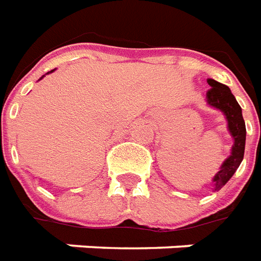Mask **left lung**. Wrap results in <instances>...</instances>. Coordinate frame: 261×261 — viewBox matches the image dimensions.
<instances>
[{
    "mask_svg": "<svg viewBox=\"0 0 261 261\" xmlns=\"http://www.w3.org/2000/svg\"><path fill=\"white\" fill-rule=\"evenodd\" d=\"M208 84L211 86V90H208L206 92V102L212 108H216L223 112V115L228 121L229 134L233 138V146L230 150V156L223 162L219 171L216 173L212 180L214 190L218 191L232 178V175L234 174V171L238 170L243 160L246 145V126L243 116H242V108L238 104L233 94L229 90V87L212 80V79H208Z\"/></svg>",
    "mask_w": 261,
    "mask_h": 261,
    "instance_id": "1",
    "label": "left lung"
}]
</instances>
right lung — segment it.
<instances>
[{"label":"right lung","instance_id":"obj_1","mask_svg":"<svg viewBox=\"0 0 261 261\" xmlns=\"http://www.w3.org/2000/svg\"><path fill=\"white\" fill-rule=\"evenodd\" d=\"M51 71H53V70H51ZM43 77H45V75H42V77H40V79H39V80H42V79H43Z\"/></svg>","mask_w":261,"mask_h":261}]
</instances>
